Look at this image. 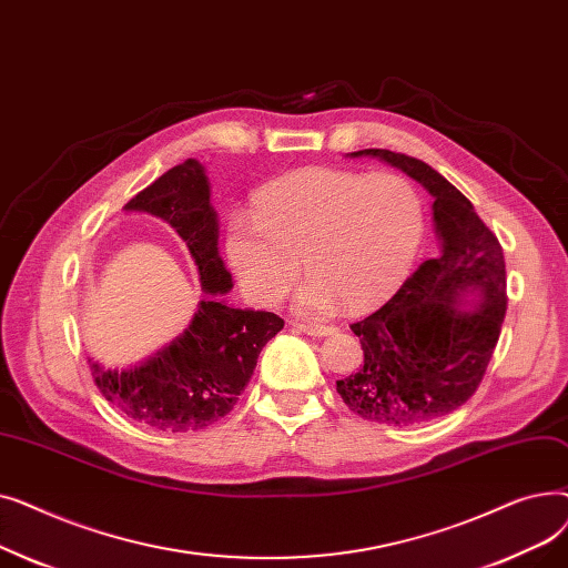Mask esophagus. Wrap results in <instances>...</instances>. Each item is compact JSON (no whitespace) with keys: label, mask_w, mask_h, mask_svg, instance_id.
<instances>
[{"label":"esophagus","mask_w":568,"mask_h":568,"mask_svg":"<svg viewBox=\"0 0 568 568\" xmlns=\"http://www.w3.org/2000/svg\"><path fill=\"white\" fill-rule=\"evenodd\" d=\"M296 329L308 334V336L322 338V336H332L336 332V326H329V324H296Z\"/></svg>","instance_id":"1"}]
</instances>
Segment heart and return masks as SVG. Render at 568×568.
Masks as SVG:
<instances>
[{
	"mask_svg": "<svg viewBox=\"0 0 568 568\" xmlns=\"http://www.w3.org/2000/svg\"><path fill=\"white\" fill-rule=\"evenodd\" d=\"M253 212H234L225 223L223 253L236 283L255 304L274 306L300 278L302 257L311 276L296 308L308 315L389 300L426 230L419 191L394 172L296 170L262 186Z\"/></svg>",
	"mask_w": 568,
	"mask_h": 568,
	"instance_id": "obj_1",
	"label": "heart"
}]
</instances>
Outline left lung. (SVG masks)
I'll return each instance as SVG.
<instances>
[{
	"label": "left lung",
	"instance_id": "obj_1",
	"mask_svg": "<svg viewBox=\"0 0 568 568\" xmlns=\"http://www.w3.org/2000/svg\"><path fill=\"white\" fill-rule=\"evenodd\" d=\"M403 170L433 197L439 255L426 260L373 315L349 324L364 366L336 382L343 403L382 426H419L465 405L486 375L506 313L504 251L471 202L428 163L362 149ZM469 298L474 312L459 306Z\"/></svg>",
	"mask_w": 568,
	"mask_h": 568
}]
</instances>
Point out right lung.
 Here are the masks:
<instances>
[{
  "label": "right lung",
  "mask_w": 568,
  "mask_h": 568,
  "mask_svg": "<svg viewBox=\"0 0 568 568\" xmlns=\"http://www.w3.org/2000/svg\"><path fill=\"white\" fill-rule=\"evenodd\" d=\"M209 195L202 163L189 159L124 206L165 221L184 239L206 294L189 329L133 368L112 371L89 359L105 400L163 433L202 430L225 416L246 389L262 347L285 324L274 313L221 300L232 290V274L219 255V216Z\"/></svg>",
  "instance_id": "right-lung-1"
}]
</instances>
